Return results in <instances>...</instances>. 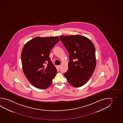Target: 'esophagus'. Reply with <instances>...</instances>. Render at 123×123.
I'll return each mask as SVG.
<instances>
[{
	"label": "esophagus",
	"mask_w": 123,
	"mask_h": 123,
	"mask_svg": "<svg viewBox=\"0 0 123 123\" xmlns=\"http://www.w3.org/2000/svg\"><path fill=\"white\" fill-rule=\"evenodd\" d=\"M61 67V66L60 65H58V68H60Z\"/></svg>",
	"instance_id": "esophagus-1"
}]
</instances>
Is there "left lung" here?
<instances>
[{"mask_svg": "<svg viewBox=\"0 0 123 123\" xmlns=\"http://www.w3.org/2000/svg\"><path fill=\"white\" fill-rule=\"evenodd\" d=\"M60 38L69 57L68 70L64 75L71 85L81 87L89 80L95 68L94 44L88 38L80 35L60 36Z\"/></svg>", "mask_w": 123, "mask_h": 123, "instance_id": "1", "label": "left lung"}]
</instances>
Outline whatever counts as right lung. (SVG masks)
I'll use <instances>...</instances> for the list:
<instances>
[{
  "instance_id": "obj_1",
  "label": "right lung",
  "mask_w": 123,
  "mask_h": 123,
  "mask_svg": "<svg viewBox=\"0 0 123 123\" xmlns=\"http://www.w3.org/2000/svg\"><path fill=\"white\" fill-rule=\"evenodd\" d=\"M58 37H36L25 44L21 53L22 69L31 85L41 89L51 85L57 69L49 57Z\"/></svg>"
}]
</instances>
